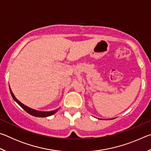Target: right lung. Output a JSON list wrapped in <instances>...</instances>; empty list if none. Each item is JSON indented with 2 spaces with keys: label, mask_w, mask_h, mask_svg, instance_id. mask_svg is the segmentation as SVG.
<instances>
[{
  "label": "right lung",
  "mask_w": 151,
  "mask_h": 151,
  "mask_svg": "<svg viewBox=\"0 0 151 151\" xmlns=\"http://www.w3.org/2000/svg\"><path fill=\"white\" fill-rule=\"evenodd\" d=\"M10 88V87H9ZM10 91H11V94L12 96V98L14 100V101H16L17 103L19 104V105L25 111L27 112L28 113L31 114V115L34 116H37V117H47V116H49L54 114L55 113H56L58 111V109H56L55 111H48V112H44V111H37V110L32 109L30 107H28L27 106L24 105V104H22V103L18 100V99L15 97V96L14 95L13 93H12L11 89L10 88Z\"/></svg>",
  "instance_id": "obj_1"
}]
</instances>
